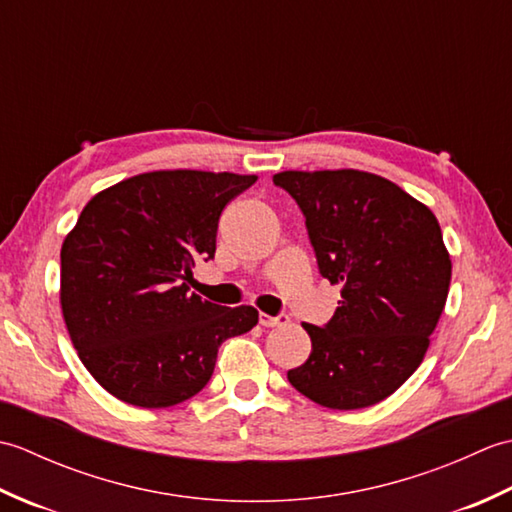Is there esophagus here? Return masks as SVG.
<instances>
[{
  "label": "esophagus",
  "instance_id": "1",
  "mask_svg": "<svg viewBox=\"0 0 512 512\" xmlns=\"http://www.w3.org/2000/svg\"><path fill=\"white\" fill-rule=\"evenodd\" d=\"M290 319L288 314H277V317H270V314H259V323L264 325V328H281V325H286Z\"/></svg>",
  "mask_w": 512,
  "mask_h": 512
}]
</instances>
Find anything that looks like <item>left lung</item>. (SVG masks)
<instances>
[{
    "instance_id": "left-lung-1",
    "label": "left lung",
    "mask_w": 512,
    "mask_h": 512,
    "mask_svg": "<svg viewBox=\"0 0 512 512\" xmlns=\"http://www.w3.org/2000/svg\"><path fill=\"white\" fill-rule=\"evenodd\" d=\"M306 217L319 273L341 286L334 317L303 323L312 352L290 385L330 409H363L422 363L451 284V259L427 206L374 173L284 171L273 178Z\"/></svg>"
}]
</instances>
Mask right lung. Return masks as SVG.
I'll use <instances>...</instances> for the list:
<instances>
[{
    "label": "right lung",
    "instance_id": "1",
    "mask_svg": "<svg viewBox=\"0 0 512 512\" xmlns=\"http://www.w3.org/2000/svg\"><path fill=\"white\" fill-rule=\"evenodd\" d=\"M257 176L151 171L96 193L61 246V310L81 363L134 407L162 409L209 383L220 345L253 330V306L191 295L217 222Z\"/></svg>",
    "mask_w": 512,
    "mask_h": 512
}]
</instances>
